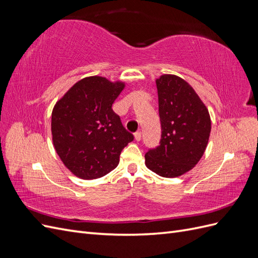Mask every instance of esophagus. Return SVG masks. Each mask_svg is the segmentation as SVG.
I'll use <instances>...</instances> for the list:
<instances>
[{"mask_svg":"<svg viewBox=\"0 0 258 258\" xmlns=\"http://www.w3.org/2000/svg\"><path fill=\"white\" fill-rule=\"evenodd\" d=\"M141 138H142V135H141V131H137L136 134H135V139L137 140V141H140V140H141Z\"/></svg>","mask_w":258,"mask_h":258,"instance_id":"1","label":"esophagus"}]
</instances>
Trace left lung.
Masks as SVG:
<instances>
[{"label": "left lung", "instance_id": "left-lung-1", "mask_svg": "<svg viewBox=\"0 0 258 258\" xmlns=\"http://www.w3.org/2000/svg\"><path fill=\"white\" fill-rule=\"evenodd\" d=\"M161 123L160 144L145 154V165L163 177H177L197 165L207 148L211 118L207 106L181 77L156 80Z\"/></svg>", "mask_w": 258, "mask_h": 258}]
</instances>
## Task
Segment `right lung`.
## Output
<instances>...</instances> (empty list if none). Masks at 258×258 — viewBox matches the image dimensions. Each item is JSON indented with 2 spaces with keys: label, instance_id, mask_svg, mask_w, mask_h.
I'll return each instance as SVG.
<instances>
[{
  "label": "right lung",
  "instance_id": "add662e5",
  "mask_svg": "<svg viewBox=\"0 0 258 258\" xmlns=\"http://www.w3.org/2000/svg\"><path fill=\"white\" fill-rule=\"evenodd\" d=\"M124 86L102 76L85 77L54 104L53 147L77 177L93 179L110 173L118 166L123 147L134 141L112 108Z\"/></svg>",
  "mask_w": 258,
  "mask_h": 258
}]
</instances>
